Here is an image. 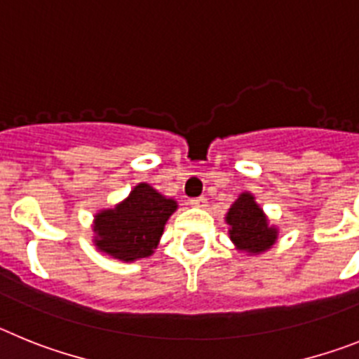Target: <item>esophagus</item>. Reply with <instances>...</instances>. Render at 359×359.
Here are the masks:
<instances>
[{"instance_id":"esophagus-1","label":"esophagus","mask_w":359,"mask_h":359,"mask_svg":"<svg viewBox=\"0 0 359 359\" xmlns=\"http://www.w3.org/2000/svg\"><path fill=\"white\" fill-rule=\"evenodd\" d=\"M190 205H192V207H196V208H207V205H208V201H207V198H194V199H190Z\"/></svg>"}]
</instances>
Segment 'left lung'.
I'll list each match as a JSON object with an SVG mask.
<instances>
[{"label": "left lung", "mask_w": 359, "mask_h": 359, "mask_svg": "<svg viewBox=\"0 0 359 359\" xmlns=\"http://www.w3.org/2000/svg\"><path fill=\"white\" fill-rule=\"evenodd\" d=\"M224 223L228 224V237L237 252L246 255H261L273 248L278 239V228L269 223L252 192H243L231 203Z\"/></svg>", "instance_id": "obj_1"}]
</instances>
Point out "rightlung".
<instances>
[{
  "label": "right lung",
  "instance_id": "add662e5",
  "mask_svg": "<svg viewBox=\"0 0 359 359\" xmlns=\"http://www.w3.org/2000/svg\"><path fill=\"white\" fill-rule=\"evenodd\" d=\"M176 210V199L167 198L149 183H138L115 207L95 214V248L122 262L151 257Z\"/></svg>",
  "mask_w": 359,
  "mask_h": 359
}]
</instances>
